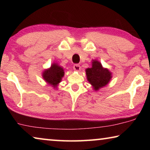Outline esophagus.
<instances>
[{
	"instance_id": "esophagus-1",
	"label": "esophagus",
	"mask_w": 150,
	"mask_h": 150,
	"mask_svg": "<svg viewBox=\"0 0 150 150\" xmlns=\"http://www.w3.org/2000/svg\"><path fill=\"white\" fill-rule=\"evenodd\" d=\"M73 69H74V70L76 71H79L81 70V66L79 64H75L73 65Z\"/></svg>"
}]
</instances>
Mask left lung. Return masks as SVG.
Returning a JSON list of instances; mask_svg holds the SVG:
<instances>
[{
  "label": "left lung",
  "instance_id": "left-lung-1",
  "mask_svg": "<svg viewBox=\"0 0 150 150\" xmlns=\"http://www.w3.org/2000/svg\"><path fill=\"white\" fill-rule=\"evenodd\" d=\"M85 72L87 81L95 91L105 87L112 77L109 69L103 67L101 63L96 59L92 60V67L86 69Z\"/></svg>",
  "mask_w": 150,
  "mask_h": 150
}]
</instances>
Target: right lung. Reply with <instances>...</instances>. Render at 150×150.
<instances>
[{
  "mask_svg": "<svg viewBox=\"0 0 150 150\" xmlns=\"http://www.w3.org/2000/svg\"><path fill=\"white\" fill-rule=\"evenodd\" d=\"M65 72L63 68L57 63H53L51 67L44 69L42 72V77L48 85L54 88H57L58 85L62 81Z\"/></svg>",
  "mask_w": 150,
  "mask_h": 150,
  "instance_id": "add662e5",
  "label": "right lung"
}]
</instances>
